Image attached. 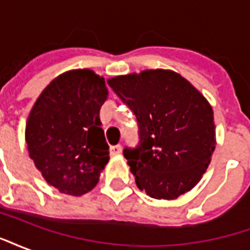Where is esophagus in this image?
Listing matches in <instances>:
<instances>
[{
	"mask_svg": "<svg viewBox=\"0 0 250 250\" xmlns=\"http://www.w3.org/2000/svg\"><path fill=\"white\" fill-rule=\"evenodd\" d=\"M120 152H122V146H120V145L111 146V148H109V154H111V155H119Z\"/></svg>",
	"mask_w": 250,
	"mask_h": 250,
	"instance_id": "obj_1",
	"label": "esophagus"
}]
</instances>
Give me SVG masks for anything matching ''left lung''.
Segmentation results:
<instances>
[{
	"instance_id": "obj_1",
	"label": "left lung",
	"mask_w": 250,
	"mask_h": 250,
	"mask_svg": "<svg viewBox=\"0 0 250 250\" xmlns=\"http://www.w3.org/2000/svg\"><path fill=\"white\" fill-rule=\"evenodd\" d=\"M107 83L136 116L139 145L123 150L136 186L157 199H175L191 190L215 148L213 109L204 95L167 69Z\"/></svg>"
}]
</instances>
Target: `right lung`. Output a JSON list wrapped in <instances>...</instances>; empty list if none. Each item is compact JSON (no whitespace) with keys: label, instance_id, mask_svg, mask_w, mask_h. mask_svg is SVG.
Returning <instances> with one entry per match:
<instances>
[{"label":"right lung","instance_id":"add662e5","mask_svg":"<svg viewBox=\"0 0 250 250\" xmlns=\"http://www.w3.org/2000/svg\"><path fill=\"white\" fill-rule=\"evenodd\" d=\"M108 95L91 69L57 76L36 100L25 128L30 159L48 184L83 195L99 182L108 163V145L99 112Z\"/></svg>","mask_w":250,"mask_h":250}]
</instances>
